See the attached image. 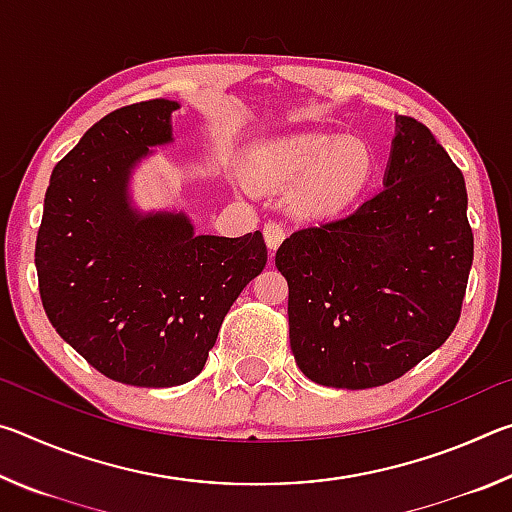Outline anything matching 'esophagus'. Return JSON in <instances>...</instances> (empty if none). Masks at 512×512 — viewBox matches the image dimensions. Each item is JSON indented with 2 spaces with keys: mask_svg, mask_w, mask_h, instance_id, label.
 <instances>
[{
  "mask_svg": "<svg viewBox=\"0 0 512 512\" xmlns=\"http://www.w3.org/2000/svg\"><path fill=\"white\" fill-rule=\"evenodd\" d=\"M284 235H287V232H284V228L280 223H275V221H271V223H266L264 225V239H266V246H268V250H277V246L282 244L284 241Z\"/></svg>",
  "mask_w": 512,
  "mask_h": 512,
  "instance_id": "1",
  "label": "esophagus"
}]
</instances>
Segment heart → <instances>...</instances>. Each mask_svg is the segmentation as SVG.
I'll list each match as a JSON object with an SVG mask.
<instances>
[{
    "label": "heart",
    "mask_w": 512,
    "mask_h": 512,
    "mask_svg": "<svg viewBox=\"0 0 512 512\" xmlns=\"http://www.w3.org/2000/svg\"><path fill=\"white\" fill-rule=\"evenodd\" d=\"M250 171L266 185L296 183L302 214L336 216L350 210L377 176V155L361 137L300 133L253 146Z\"/></svg>",
    "instance_id": "obj_1"
}]
</instances>
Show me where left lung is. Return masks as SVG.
Masks as SVG:
<instances>
[{
  "label": "left lung",
  "instance_id": "8db88e82",
  "mask_svg": "<svg viewBox=\"0 0 512 512\" xmlns=\"http://www.w3.org/2000/svg\"><path fill=\"white\" fill-rule=\"evenodd\" d=\"M472 257L461 169L427 126L397 117L384 189L275 253L298 368L350 391L402 377L454 332Z\"/></svg>",
  "mask_w": 512,
  "mask_h": 512
}]
</instances>
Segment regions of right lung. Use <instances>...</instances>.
Returning a JSON list of instances; mask_svg holds the SVG:
<instances>
[{
	"label": "right lung",
	"mask_w": 512,
	"mask_h": 512,
	"mask_svg": "<svg viewBox=\"0 0 512 512\" xmlns=\"http://www.w3.org/2000/svg\"><path fill=\"white\" fill-rule=\"evenodd\" d=\"M176 101L99 119L51 173L36 239L42 307L81 357L121 384L192 381L232 302L264 271L262 232L196 235L183 212L140 214L131 171L169 144Z\"/></svg>",
	"instance_id": "obj_1"
}]
</instances>
